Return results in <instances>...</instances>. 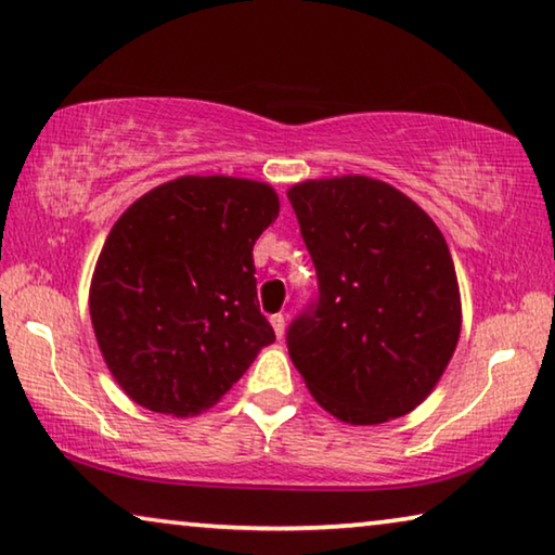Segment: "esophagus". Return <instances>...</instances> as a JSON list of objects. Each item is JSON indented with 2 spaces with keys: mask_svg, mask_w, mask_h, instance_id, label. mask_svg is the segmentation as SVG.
Masks as SVG:
<instances>
[{
  "mask_svg": "<svg viewBox=\"0 0 555 555\" xmlns=\"http://www.w3.org/2000/svg\"><path fill=\"white\" fill-rule=\"evenodd\" d=\"M269 321H271V325H274L276 338L284 336V331H286V315H284V313H274Z\"/></svg>",
  "mask_w": 555,
  "mask_h": 555,
  "instance_id": "34e87169",
  "label": "esophagus"
}]
</instances>
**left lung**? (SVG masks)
<instances>
[{
  "label": "left lung",
  "instance_id": "left-lung-1",
  "mask_svg": "<svg viewBox=\"0 0 555 555\" xmlns=\"http://www.w3.org/2000/svg\"><path fill=\"white\" fill-rule=\"evenodd\" d=\"M319 294L286 331L296 371L348 425L408 415L442 377L462 306L442 232L400 190L363 175L288 190Z\"/></svg>",
  "mask_w": 555,
  "mask_h": 555
}]
</instances>
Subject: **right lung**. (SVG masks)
<instances>
[{
    "instance_id": "add662e5",
    "label": "right lung",
    "mask_w": 555,
    "mask_h": 555,
    "mask_svg": "<svg viewBox=\"0 0 555 555\" xmlns=\"http://www.w3.org/2000/svg\"><path fill=\"white\" fill-rule=\"evenodd\" d=\"M276 217L269 184L222 175L165 182L120 215L95 263L91 321L130 400L197 415L276 340L251 254Z\"/></svg>"
}]
</instances>
